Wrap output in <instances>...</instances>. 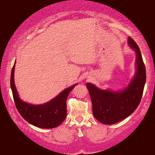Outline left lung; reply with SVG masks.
<instances>
[{
	"label": "left lung",
	"mask_w": 155,
	"mask_h": 155,
	"mask_svg": "<svg viewBox=\"0 0 155 155\" xmlns=\"http://www.w3.org/2000/svg\"><path fill=\"white\" fill-rule=\"evenodd\" d=\"M128 44L136 53V72L128 86L121 91L100 90L87 83L92 104V113L97 120L112 124L127 118L136 109L143 95L146 83V68L138 46L130 37Z\"/></svg>",
	"instance_id": "obj_1"
}]
</instances>
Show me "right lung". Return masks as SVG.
<instances>
[{
	"label": "right lung",
	"mask_w": 155,
	"mask_h": 155,
	"mask_svg": "<svg viewBox=\"0 0 155 155\" xmlns=\"http://www.w3.org/2000/svg\"><path fill=\"white\" fill-rule=\"evenodd\" d=\"M15 66V63L11 74V88L16 108L21 116L30 124L41 128H54L59 126L67 116L68 96L77 84L64 90L49 102L42 105H31L24 102L19 97L14 80Z\"/></svg>",
	"instance_id": "right-lung-1"
}]
</instances>
